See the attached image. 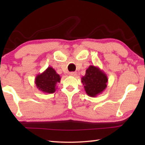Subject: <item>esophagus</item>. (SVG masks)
Segmentation results:
<instances>
[{
  "instance_id": "34e87169",
  "label": "esophagus",
  "mask_w": 145,
  "mask_h": 145,
  "mask_svg": "<svg viewBox=\"0 0 145 145\" xmlns=\"http://www.w3.org/2000/svg\"><path fill=\"white\" fill-rule=\"evenodd\" d=\"M69 74H70V76H73V77H76V76L77 75V73H76V72H70Z\"/></svg>"
}]
</instances>
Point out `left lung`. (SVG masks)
<instances>
[{"label":"left lung","instance_id":"8db88e82","mask_svg":"<svg viewBox=\"0 0 145 145\" xmlns=\"http://www.w3.org/2000/svg\"><path fill=\"white\" fill-rule=\"evenodd\" d=\"M108 78L104 72L98 67L90 65L81 78L86 93L91 97H96L107 88Z\"/></svg>","mask_w":145,"mask_h":145}]
</instances>
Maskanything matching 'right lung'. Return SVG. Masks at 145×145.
Wrapping results in <instances>:
<instances>
[{
	"instance_id": "right-lung-1",
	"label": "right lung",
	"mask_w": 145,
	"mask_h": 145,
	"mask_svg": "<svg viewBox=\"0 0 145 145\" xmlns=\"http://www.w3.org/2000/svg\"><path fill=\"white\" fill-rule=\"evenodd\" d=\"M60 75L56 73L52 67H49L35 78L36 87L44 93H54L57 89V84L60 82Z\"/></svg>"
}]
</instances>
